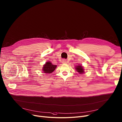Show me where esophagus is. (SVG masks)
Here are the masks:
<instances>
[{"label":"esophagus","mask_w":122,"mask_h":122,"mask_svg":"<svg viewBox=\"0 0 122 122\" xmlns=\"http://www.w3.org/2000/svg\"><path fill=\"white\" fill-rule=\"evenodd\" d=\"M62 62V63H63V64H66V60H65V59H63Z\"/></svg>","instance_id":"34e87169"}]
</instances>
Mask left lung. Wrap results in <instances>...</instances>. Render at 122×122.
I'll return each instance as SVG.
<instances>
[{
    "label": "left lung",
    "instance_id": "1",
    "mask_svg": "<svg viewBox=\"0 0 122 122\" xmlns=\"http://www.w3.org/2000/svg\"><path fill=\"white\" fill-rule=\"evenodd\" d=\"M76 69L77 71H78L79 73H80V74H82L84 72V70L83 69V67L79 65L78 66H77L75 68Z\"/></svg>",
    "mask_w": 122,
    "mask_h": 122
}]
</instances>
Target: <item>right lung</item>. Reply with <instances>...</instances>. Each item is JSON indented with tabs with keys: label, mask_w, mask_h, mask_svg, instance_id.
<instances>
[{
	"label": "right lung",
	"mask_w": 122,
	"mask_h": 122,
	"mask_svg": "<svg viewBox=\"0 0 122 122\" xmlns=\"http://www.w3.org/2000/svg\"><path fill=\"white\" fill-rule=\"evenodd\" d=\"M56 67V65H54L50 62H47L43 66V71L44 73H51L55 70Z\"/></svg>",
	"instance_id": "add662e5"
}]
</instances>
